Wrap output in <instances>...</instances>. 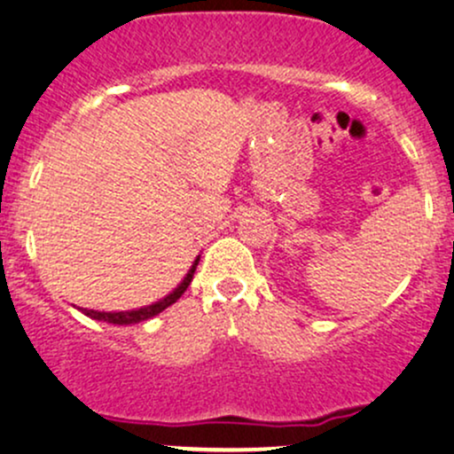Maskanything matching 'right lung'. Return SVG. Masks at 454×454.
Returning a JSON list of instances; mask_svg holds the SVG:
<instances>
[{
	"label": "right lung",
	"instance_id": "add662e5",
	"mask_svg": "<svg viewBox=\"0 0 454 454\" xmlns=\"http://www.w3.org/2000/svg\"><path fill=\"white\" fill-rule=\"evenodd\" d=\"M198 261L195 259V263L191 265L189 274L184 276L183 283L178 285L174 291H171L169 295L163 300H159V302L150 304V307H143V309H137V311H119V313H106V311H93V309H84V315H89V317L93 319H99V322H108V324H119V326H126V324H137V322H145V319L154 317V315H159L160 311H165L167 307H171V304L176 302V300L180 298V295L187 291V287L191 285V280H193V274H195V267H198Z\"/></svg>",
	"mask_w": 454,
	"mask_h": 454
}]
</instances>
